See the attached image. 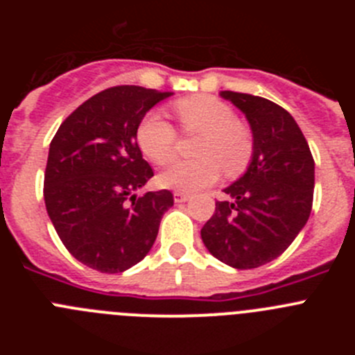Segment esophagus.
<instances>
[{"mask_svg": "<svg viewBox=\"0 0 355 355\" xmlns=\"http://www.w3.org/2000/svg\"><path fill=\"white\" fill-rule=\"evenodd\" d=\"M188 193H184V192H174V200L175 202H187L188 200Z\"/></svg>", "mask_w": 355, "mask_h": 355, "instance_id": "1", "label": "esophagus"}]
</instances>
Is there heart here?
Instances as JSON below:
<instances>
[{
    "label": "heart",
    "mask_w": 355,
    "mask_h": 355,
    "mask_svg": "<svg viewBox=\"0 0 355 355\" xmlns=\"http://www.w3.org/2000/svg\"><path fill=\"white\" fill-rule=\"evenodd\" d=\"M174 112L187 133H199L192 162L172 163L159 174V184L178 192H197L220 178V172L238 175L252 158V133L234 121L233 108L211 96L184 97ZM137 142L144 155L156 165H167L175 156V130L171 122L153 112L137 130Z\"/></svg>",
    "instance_id": "heart-1"
}]
</instances>
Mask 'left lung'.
Listing matches in <instances>:
<instances>
[{
  "label": "left lung",
  "mask_w": 355,
  "mask_h": 355,
  "mask_svg": "<svg viewBox=\"0 0 355 355\" xmlns=\"http://www.w3.org/2000/svg\"><path fill=\"white\" fill-rule=\"evenodd\" d=\"M245 115L252 158L245 174L224 188L200 229L206 249L233 268H258L279 258L306 225L313 206L315 162L295 119L252 94L222 90Z\"/></svg>",
  "instance_id": "left-lung-1"
}]
</instances>
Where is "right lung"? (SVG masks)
<instances>
[{
	"mask_svg": "<svg viewBox=\"0 0 355 355\" xmlns=\"http://www.w3.org/2000/svg\"><path fill=\"white\" fill-rule=\"evenodd\" d=\"M172 92L121 85L78 106L56 131L44 174L46 209L65 249L83 265L119 274L142 261L174 205L168 190H137L153 178L137 130Z\"/></svg>",
	"mask_w": 355,
	"mask_h": 355,
	"instance_id": "add662e5",
	"label": "right lung"
}]
</instances>
